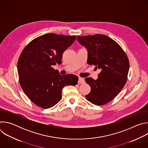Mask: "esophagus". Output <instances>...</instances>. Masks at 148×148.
<instances>
[{
	"label": "esophagus",
	"instance_id": "esophagus-1",
	"mask_svg": "<svg viewBox=\"0 0 148 148\" xmlns=\"http://www.w3.org/2000/svg\"><path fill=\"white\" fill-rule=\"evenodd\" d=\"M84 82V79L82 78L79 77V78H78V84H83Z\"/></svg>",
	"mask_w": 148,
	"mask_h": 148
}]
</instances>
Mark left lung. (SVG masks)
I'll list each match as a JSON object with an SVG mask.
<instances>
[{"label": "left lung", "mask_w": 148, "mask_h": 148, "mask_svg": "<svg viewBox=\"0 0 148 148\" xmlns=\"http://www.w3.org/2000/svg\"><path fill=\"white\" fill-rule=\"evenodd\" d=\"M88 51L87 63L101 71L97 79L86 78L91 87L86 99L97 105L112 101L124 87L130 69L128 58L115 41L103 34L77 36Z\"/></svg>", "instance_id": "left-lung-1"}]
</instances>
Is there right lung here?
I'll use <instances>...</instances> for the list:
<instances>
[{
	"label": "right lung",
	"instance_id": "1",
	"mask_svg": "<svg viewBox=\"0 0 148 148\" xmlns=\"http://www.w3.org/2000/svg\"><path fill=\"white\" fill-rule=\"evenodd\" d=\"M75 39V36L46 34L30 41L21 53L17 62L19 82L37 106L45 109L54 106L61 99L63 87L77 84V75H62L52 67L61 64L63 53Z\"/></svg>",
	"mask_w": 148,
	"mask_h": 148
}]
</instances>
